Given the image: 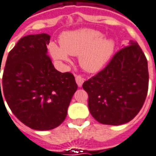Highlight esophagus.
I'll list each match as a JSON object with an SVG mask.
<instances>
[{
    "label": "esophagus",
    "instance_id": "34e87169",
    "mask_svg": "<svg viewBox=\"0 0 156 156\" xmlns=\"http://www.w3.org/2000/svg\"><path fill=\"white\" fill-rule=\"evenodd\" d=\"M76 81L77 85L79 86H82L83 82H84V78L81 76H76Z\"/></svg>",
    "mask_w": 156,
    "mask_h": 156
}]
</instances>
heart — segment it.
<instances>
[{"instance_id": "heart-1", "label": "heart", "mask_w": 156, "mask_h": 156, "mask_svg": "<svg viewBox=\"0 0 156 156\" xmlns=\"http://www.w3.org/2000/svg\"><path fill=\"white\" fill-rule=\"evenodd\" d=\"M61 46L51 43L50 52L55 60L69 61V55L80 56V64L89 72H96L104 66L114 52L115 42L102 38V34L90 29L66 32L61 37Z\"/></svg>"}]
</instances>
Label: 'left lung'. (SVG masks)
<instances>
[{"label": "left lung", "mask_w": 156, "mask_h": 156, "mask_svg": "<svg viewBox=\"0 0 156 156\" xmlns=\"http://www.w3.org/2000/svg\"><path fill=\"white\" fill-rule=\"evenodd\" d=\"M149 86L147 60L130 41L104 69L83 83L92 116L104 125L119 126L133 120L144 105Z\"/></svg>", "instance_id": "obj_1"}]
</instances>
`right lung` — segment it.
Returning a JSON list of instances; mask_svg holds the SVG:
<instances>
[{
  "instance_id": "1",
  "label": "right lung",
  "mask_w": 156,
  "mask_h": 156,
  "mask_svg": "<svg viewBox=\"0 0 156 156\" xmlns=\"http://www.w3.org/2000/svg\"><path fill=\"white\" fill-rule=\"evenodd\" d=\"M50 38L45 33L20 38L8 54L2 88L0 83V99L5 96L18 120L37 130L64 121L78 87L70 72L55 69L47 55Z\"/></svg>"
}]
</instances>
